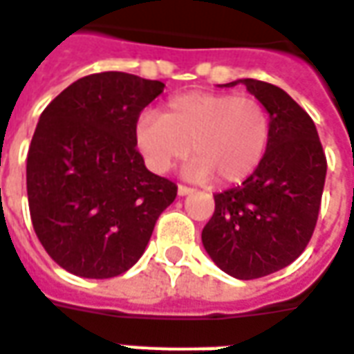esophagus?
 <instances>
[{"label":"esophagus","mask_w":354,"mask_h":354,"mask_svg":"<svg viewBox=\"0 0 354 354\" xmlns=\"http://www.w3.org/2000/svg\"><path fill=\"white\" fill-rule=\"evenodd\" d=\"M193 187H187V185H178V195L180 197H185V195H191L193 193Z\"/></svg>","instance_id":"esophagus-1"}]
</instances>
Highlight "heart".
<instances>
[{
  "label": "heart",
  "instance_id": "obj_1",
  "mask_svg": "<svg viewBox=\"0 0 354 354\" xmlns=\"http://www.w3.org/2000/svg\"><path fill=\"white\" fill-rule=\"evenodd\" d=\"M135 140L153 172L163 174L193 151L197 157L187 167L189 176H217L219 184H236L263 161L270 142V116L251 95L189 91L172 97L163 114L142 112Z\"/></svg>",
  "mask_w": 354,
  "mask_h": 354
}]
</instances>
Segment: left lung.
Listing matches in <instances>:
<instances>
[{"mask_svg":"<svg viewBox=\"0 0 354 354\" xmlns=\"http://www.w3.org/2000/svg\"><path fill=\"white\" fill-rule=\"evenodd\" d=\"M266 106L270 142L242 185L214 195L216 210L203 229L212 261L236 279H257L289 266L315 230L326 157L310 114L281 88L242 78Z\"/></svg>","mask_w":354,"mask_h":354,"instance_id":"8db88e82","label":"left lung"}]
</instances>
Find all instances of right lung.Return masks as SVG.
I'll return each mask as SVG.
<instances>
[{
	"label": "right lung",
	"mask_w": 354,
	"mask_h": 354,
	"mask_svg": "<svg viewBox=\"0 0 354 354\" xmlns=\"http://www.w3.org/2000/svg\"><path fill=\"white\" fill-rule=\"evenodd\" d=\"M163 88L129 73H95L39 118L26 165L31 223L46 253L75 276L129 270L176 198V184L146 169L135 140L140 112Z\"/></svg>",
	"instance_id": "right-lung-1"
}]
</instances>
